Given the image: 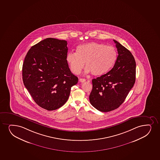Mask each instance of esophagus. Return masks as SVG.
Listing matches in <instances>:
<instances>
[{
  "label": "esophagus",
  "mask_w": 160,
  "mask_h": 160,
  "mask_svg": "<svg viewBox=\"0 0 160 160\" xmlns=\"http://www.w3.org/2000/svg\"><path fill=\"white\" fill-rule=\"evenodd\" d=\"M79 81L80 82H84L86 81V80L85 79H83V78H80V79H79Z\"/></svg>",
  "instance_id": "1"
}]
</instances>
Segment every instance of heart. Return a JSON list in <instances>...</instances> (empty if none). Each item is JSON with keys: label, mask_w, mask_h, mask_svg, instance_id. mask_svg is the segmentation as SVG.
I'll return each instance as SVG.
<instances>
[{"label": "heart", "mask_w": 160, "mask_h": 160, "mask_svg": "<svg viewBox=\"0 0 160 160\" xmlns=\"http://www.w3.org/2000/svg\"><path fill=\"white\" fill-rule=\"evenodd\" d=\"M116 50L111 46L97 42H90L78 45L76 52H70L66 59L70 70L74 74L81 72L84 65L85 72L100 76L107 73L116 61Z\"/></svg>", "instance_id": "b5f03b06"}]
</instances>
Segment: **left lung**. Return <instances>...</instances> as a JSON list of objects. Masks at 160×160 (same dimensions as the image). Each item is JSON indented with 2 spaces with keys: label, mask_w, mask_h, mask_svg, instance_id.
Here are the masks:
<instances>
[{
  "label": "left lung",
  "mask_w": 160,
  "mask_h": 160,
  "mask_svg": "<svg viewBox=\"0 0 160 160\" xmlns=\"http://www.w3.org/2000/svg\"><path fill=\"white\" fill-rule=\"evenodd\" d=\"M116 43L118 56L113 68L107 73L92 80L90 103L101 112H109L124 102L135 81L136 63L133 55L118 42Z\"/></svg>",
  "instance_id": "left-lung-1"
}]
</instances>
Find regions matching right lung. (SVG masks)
I'll list each match as a JSON object with an SVG mask.
<instances>
[{
  "label": "right lung",
  "instance_id": "add662e5",
  "mask_svg": "<svg viewBox=\"0 0 160 160\" xmlns=\"http://www.w3.org/2000/svg\"><path fill=\"white\" fill-rule=\"evenodd\" d=\"M67 44L47 38L31 47L23 64V84L36 103L49 111L62 107L78 82L66 61Z\"/></svg>",
  "mask_w": 160,
  "mask_h": 160
}]
</instances>
